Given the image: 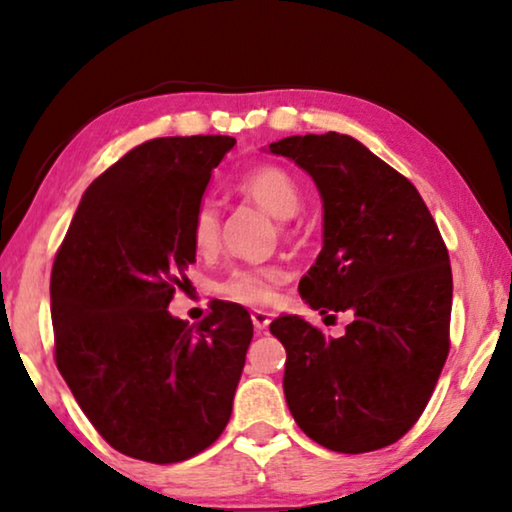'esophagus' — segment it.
Returning a JSON list of instances; mask_svg holds the SVG:
<instances>
[{"label": "esophagus", "instance_id": "obj_1", "mask_svg": "<svg viewBox=\"0 0 512 512\" xmlns=\"http://www.w3.org/2000/svg\"><path fill=\"white\" fill-rule=\"evenodd\" d=\"M251 321H254L256 331H265V328L270 326V314L263 312V310H256L254 314H251Z\"/></svg>", "mask_w": 512, "mask_h": 512}]
</instances>
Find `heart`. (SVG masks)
<instances>
[{"mask_svg":"<svg viewBox=\"0 0 512 512\" xmlns=\"http://www.w3.org/2000/svg\"><path fill=\"white\" fill-rule=\"evenodd\" d=\"M240 191L270 212L275 219H291L300 209L303 195L296 179L282 167L263 165L249 172L240 181ZM193 247L198 254H212L219 247L221 237V214L212 200H202L195 209L191 221ZM284 279V272L277 265H256V268H237L219 282V291L233 303L263 307L275 300L277 284Z\"/></svg>","mask_w":512,"mask_h":512,"instance_id":"1","label":"heart"}]
</instances>
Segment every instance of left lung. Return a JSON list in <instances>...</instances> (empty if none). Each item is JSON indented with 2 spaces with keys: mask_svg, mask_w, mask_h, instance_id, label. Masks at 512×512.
Returning a JSON list of instances; mask_svg holds the SVG:
<instances>
[{
  "mask_svg": "<svg viewBox=\"0 0 512 512\" xmlns=\"http://www.w3.org/2000/svg\"><path fill=\"white\" fill-rule=\"evenodd\" d=\"M270 153L303 167L324 202V247L300 296L321 314H352L342 338L296 314L272 321L286 403L314 443L380 450L412 429L450 352L447 247L417 188L359 139L293 135Z\"/></svg>",
  "mask_w": 512,
  "mask_h": 512,
  "instance_id": "obj_1",
  "label": "left lung"
}]
</instances>
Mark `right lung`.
<instances>
[{
	"instance_id": "right-lung-1",
	"label": "right lung",
	"mask_w": 512,
	"mask_h": 512,
	"mask_svg": "<svg viewBox=\"0 0 512 512\" xmlns=\"http://www.w3.org/2000/svg\"><path fill=\"white\" fill-rule=\"evenodd\" d=\"M223 135L158 137L83 193L51 272L55 363L76 403L114 450L177 464L226 429L249 312L214 300L198 326L167 312L195 263L191 221Z\"/></svg>"
}]
</instances>
